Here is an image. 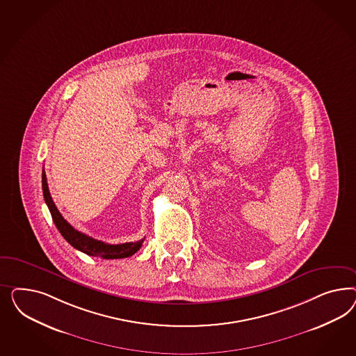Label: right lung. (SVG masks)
<instances>
[{
  "label": "right lung",
  "mask_w": 356,
  "mask_h": 356,
  "mask_svg": "<svg viewBox=\"0 0 356 356\" xmlns=\"http://www.w3.org/2000/svg\"><path fill=\"white\" fill-rule=\"evenodd\" d=\"M42 183H43L44 201L48 206L51 216L54 219V225L60 234L64 236L65 240L74 248L86 253L88 256L94 257H102L104 259H125L133 256L137 250H140L145 238H140L136 243H124V244H106L100 240L87 236L85 234L76 231V228L70 226L61 216L58 209L54 205V200L49 193V188L47 183L45 172L42 175Z\"/></svg>",
  "instance_id": "1"
}]
</instances>
